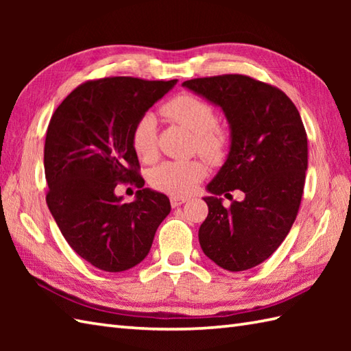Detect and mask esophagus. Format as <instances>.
<instances>
[{
    "mask_svg": "<svg viewBox=\"0 0 351 351\" xmlns=\"http://www.w3.org/2000/svg\"><path fill=\"white\" fill-rule=\"evenodd\" d=\"M185 202H187V199H185V197H170V205L173 208L181 206Z\"/></svg>",
    "mask_w": 351,
    "mask_h": 351,
    "instance_id": "1",
    "label": "esophagus"
}]
</instances>
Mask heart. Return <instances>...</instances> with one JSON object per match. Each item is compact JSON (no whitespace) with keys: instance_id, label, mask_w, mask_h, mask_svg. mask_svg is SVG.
<instances>
[{"instance_id":"heart-1","label":"heart","mask_w":351,"mask_h":351,"mask_svg":"<svg viewBox=\"0 0 351 351\" xmlns=\"http://www.w3.org/2000/svg\"><path fill=\"white\" fill-rule=\"evenodd\" d=\"M169 121L195 132V149L211 161L226 154L229 132L215 122V111L204 99L193 95H178L161 107ZM132 151L141 161L151 162L158 154L156 121L151 113L141 114L131 130ZM208 169L202 160L164 161L151 171V184L171 196H189L205 180Z\"/></svg>"}]
</instances>
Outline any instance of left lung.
<instances>
[{"label": "left lung", "instance_id": "8db88e82", "mask_svg": "<svg viewBox=\"0 0 351 351\" xmlns=\"http://www.w3.org/2000/svg\"><path fill=\"white\" fill-rule=\"evenodd\" d=\"M184 87L225 111L230 151L204 197L199 229L205 255L229 271L249 270L273 255L299 213L308 169V136L299 110L280 88L247 75L195 78ZM241 189L237 203L229 191ZM230 197L225 208L219 195Z\"/></svg>", "mask_w": 351, "mask_h": 351}]
</instances>
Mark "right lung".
<instances>
[{
  "mask_svg": "<svg viewBox=\"0 0 351 351\" xmlns=\"http://www.w3.org/2000/svg\"><path fill=\"white\" fill-rule=\"evenodd\" d=\"M176 80L132 77L90 80L52 114L45 138L47 204L64 240L104 271L130 270L146 258L170 213L166 195L143 189L131 130ZM141 190L134 203L114 195L117 183Z\"/></svg>",
  "mask_w": 351,
  "mask_h": 351,
  "instance_id": "1",
  "label": "right lung"
}]
</instances>
